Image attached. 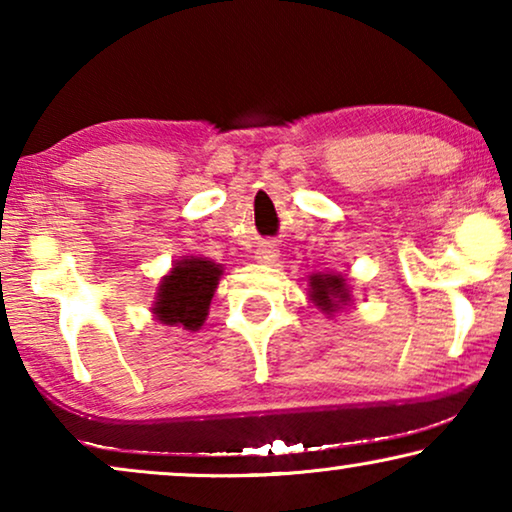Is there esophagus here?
I'll return each instance as SVG.
<instances>
[{
  "mask_svg": "<svg viewBox=\"0 0 512 512\" xmlns=\"http://www.w3.org/2000/svg\"><path fill=\"white\" fill-rule=\"evenodd\" d=\"M277 256H279V249L272 242H263L261 247L256 249V258L261 263H275Z\"/></svg>",
  "mask_w": 512,
  "mask_h": 512,
  "instance_id": "esophagus-1",
  "label": "esophagus"
}]
</instances>
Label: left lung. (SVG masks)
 Segmentation results:
<instances>
[{
  "label": "left lung",
  "mask_w": 512,
  "mask_h": 512,
  "mask_svg": "<svg viewBox=\"0 0 512 512\" xmlns=\"http://www.w3.org/2000/svg\"><path fill=\"white\" fill-rule=\"evenodd\" d=\"M312 300L324 312L340 310L342 303L349 300L347 282L340 275H312Z\"/></svg>",
  "instance_id": "8db88e82"
}]
</instances>
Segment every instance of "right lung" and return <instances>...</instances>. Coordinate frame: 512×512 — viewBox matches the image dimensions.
Listing matches in <instances>:
<instances>
[{"label":"right lung","mask_w":512,"mask_h":512,"mask_svg":"<svg viewBox=\"0 0 512 512\" xmlns=\"http://www.w3.org/2000/svg\"><path fill=\"white\" fill-rule=\"evenodd\" d=\"M221 268L207 258H184L160 284L153 307L160 324L184 326L188 331L202 326L219 284Z\"/></svg>","instance_id":"1"}]
</instances>
